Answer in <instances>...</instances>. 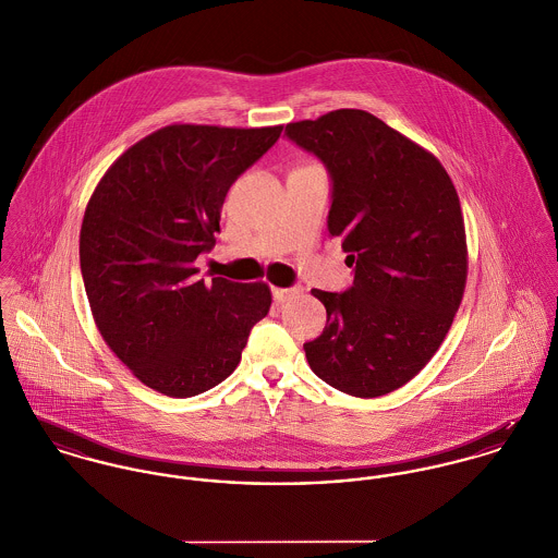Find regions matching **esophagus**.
<instances>
[{
    "instance_id": "obj_1",
    "label": "esophagus",
    "mask_w": 558,
    "mask_h": 558,
    "mask_svg": "<svg viewBox=\"0 0 558 558\" xmlns=\"http://www.w3.org/2000/svg\"><path fill=\"white\" fill-rule=\"evenodd\" d=\"M300 293V289H278V287H274L271 289V295H274V300L278 302V304H284V302H289L291 298H295Z\"/></svg>"
}]
</instances>
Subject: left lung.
Returning a JSON list of instances; mask_svg holds the SVG:
<instances>
[{
  "instance_id": "1",
  "label": "left lung",
  "mask_w": 558,
  "mask_h": 558,
  "mask_svg": "<svg viewBox=\"0 0 558 558\" xmlns=\"http://www.w3.org/2000/svg\"><path fill=\"white\" fill-rule=\"evenodd\" d=\"M331 180L327 229L342 240L353 284L314 289L327 310L304 344L312 372L338 391L376 398L422 371L445 340L466 284V235L442 165L360 109L287 125Z\"/></svg>"
}]
</instances>
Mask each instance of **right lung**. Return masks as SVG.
I'll list each match as a JSON object with an SVG mask.
<instances>
[{"label":"right lung","instance_id":"right-lung-1","mask_svg":"<svg viewBox=\"0 0 558 558\" xmlns=\"http://www.w3.org/2000/svg\"><path fill=\"white\" fill-rule=\"evenodd\" d=\"M280 132L160 128L111 165L87 203L78 256L94 320L132 374L165 396L222 383L269 312L267 284L205 282L194 260L216 244L229 187Z\"/></svg>","mask_w":558,"mask_h":558}]
</instances>
